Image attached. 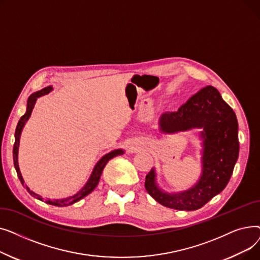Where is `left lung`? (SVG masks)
I'll return each mask as SVG.
<instances>
[{
	"mask_svg": "<svg viewBox=\"0 0 260 260\" xmlns=\"http://www.w3.org/2000/svg\"><path fill=\"white\" fill-rule=\"evenodd\" d=\"M159 128L163 134L200 129L201 174L185 190L168 193L157 183L153 168L145 177V188L157 202L170 209L194 211L202 208L226 186L239 155L238 122L233 109L215 87L200 89L177 112L162 114Z\"/></svg>",
	"mask_w": 260,
	"mask_h": 260,
	"instance_id": "left-lung-1",
	"label": "left lung"
}]
</instances>
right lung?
Listing matches in <instances>:
<instances>
[{
    "mask_svg": "<svg viewBox=\"0 0 260 260\" xmlns=\"http://www.w3.org/2000/svg\"><path fill=\"white\" fill-rule=\"evenodd\" d=\"M52 90V87L51 86H47L43 89H41L39 91H36L34 92L30 97L28 98V101H27V107H26V113L21 117V119L19 120L18 122V125H17V128H16V133H15V144H13V165H15V169L17 171V174H18V177L19 179L21 181V183L23 184V186L26 187L27 192H28L32 197L41 200V201H45L46 203L48 204H51V206H56V207H67V206H71V204H74L76 202H78L79 200H81L82 198L86 197L88 194H90L92 190L95 188V186L98 185L99 183V180H100V177L102 175V172H103V169L105 168V166L107 165V162L113 159L114 157L118 156V155H122L124 154V151H123L122 148H117V149H114V151L109 152L107 154H105L97 163H95V166L89 176V178L87 180V182L84 184V186L82 187L79 192H77L75 195L73 196H70V197H66V198H62V199H49V198H46L44 199L42 196H40L38 194H36L34 190H31L28 186L26 185L23 177H22V174H21V171H20V168H19V162H18V154H19V146H20V138H21V134H22V131L26 124V122L28 121V119L30 118V115L32 113V109L35 107V104L37 102V100L40 98V97H43V95L45 94H48L50 91Z\"/></svg>",
    "mask_w": 260,
    "mask_h": 260,
    "instance_id": "right-lung-1",
    "label": "right lung"
}]
</instances>
